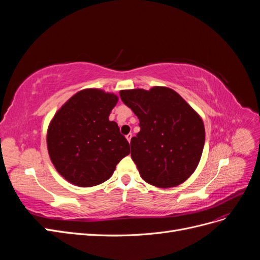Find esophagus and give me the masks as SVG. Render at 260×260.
<instances>
[{"mask_svg":"<svg viewBox=\"0 0 260 260\" xmlns=\"http://www.w3.org/2000/svg\"><path fill=\"white\" fill-rule=\"evenodd\" d=\"M125 138H127V140H128V142L130 143V141H131V138H132V133H129V135H128L127 137H125Z\"/></svg>","mask_w":260,"mask_h":260,"instance_id":"esophagus-1","label":"esophagus"}]
</instances>
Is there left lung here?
<instances>
[{
  "instance_id": "1",
  "label": "left lung",
  "mask_w": 260,
  "mask_h": 260,
  "mask_svg": "<svg viewBox=\"0 0 260 260\" xmlns=\"http://www.w3.org/2000/svg\"><path fill=\"white\" fill-rule=\"evenodd\" d=\"M140 120L131 158L145 182L174 187L191 177L201 160L205 127L201 116L172 89L153 86L119 92Z\"/></svg>"
}]
</instances>
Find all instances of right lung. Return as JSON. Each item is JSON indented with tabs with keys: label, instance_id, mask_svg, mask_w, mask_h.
I'll list each match as a JSON object with an SVG mask.
<instances>
[{
	"label": "right lung",
	"instance_id": "add662e5",
	"mask_svg": "<svg viewBox=\"0 0 260 260\" xmlns=\"http://www.w3.org/2000/svg\"><path fill=\"white\" fill-rule=\"evenodd\" d=\"M118 96L100 89L77 92L54 115L46 144L58 174L77 186L105 182L130 145L109 114Z\"/></svg>",
	"mask_w": 260,
	"mask_h": 260
}]
</instances>
